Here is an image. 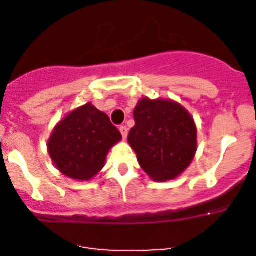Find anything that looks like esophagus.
Here are the masks:
<instances>
[{
  "label": "esophagus",
  "mask_w": 256,
  "mask_h": 256,
  "mask_svg": "<svg viewBox=\"0 0 256 256\" xmlns=\"http://www.w3.org/2000/svg\"><path fill=\"white\" fill-rule=\"evenodd\" d=\"M118 130H120L124 140H126V138H128V128H126V126H120V128H118Z\"/></svg>",
  "instance_id": "esophagus-1"
}]
</instances>
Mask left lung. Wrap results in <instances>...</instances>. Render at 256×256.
<instances>
[{
    "mask_svg": "<svg viewBox=\"0 0 256 256\" xmlns=\"http://www.w3.org/2000/svg\"><path fill=\"white\" fill-rule=\"evenodd\" d=\"M134 118L128 142L141 168L157 182L180 177L197 152V126L192 115L174 100L144 96L138 100Z\"/></svg>",
    "mask_w": 256,
    "mask_h": 256,
    "instance_id": "obj_1",
    "label": "left lung"
}]
</instances>
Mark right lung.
<instances>
[{
	"mask_svg": "<svg viewBox=\"0 0 256 256\" xmlns=\"http://www.w3.org/2000/svg\"><path fill=\"white\" fill-rule=\"evenodd\" d=\"M121 138L109 116L86 102L72 110L54 126L47 148L60 174L82 182L102 171L110 148Z\"/></svg>",
	"mask_w": 256,
	"mask_h": 256,
	"instance_id": "right-lung-1",
	"label": "right lung"
}]
</instances>
